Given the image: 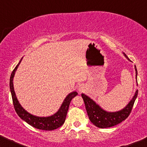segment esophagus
Masks as SVG:
<instances>
[{
    "instance_id": "1",
    "label": "esophagus",
    "mask_w": 147,
    "mask_h": 147,
    "mask_svg": "<svg viewBox=\"0 0 147 147\" xmlns=\"http://www.w3.org/2000/svg\"><path fill=\"white\" fill-rule=\"evenodd\" d=\"M84 86L82 84L79 85L78 87V90L79 93H81V92H82L83 90H84Z\"/></svg>"
}]
</instances>
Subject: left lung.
<instances>
[{
	"label": "left lung",
	"instance_id": "obj_1",
	"mask_svg": "<svg viewBox=\"0 0 147 147\" xmlns=\"http://www.w3.org/2000/svg\"><path fill=\"white\" fill-rule=\"evenodd\" d=\"M123 54L127 59L130 61L129 58L127 57V55L124 52ZM135 70L136 77L137 79L138 71L136 65ZM138 92V90H136V93L134 95L133 98L131 99L129 104L127 105L124 108L119 110V111L114 112H107L104 109H102L95 101H93L88 96L86 95L84 93H82V97L83 100H84L85 108H86L90 122L97 127L108 128L117 125L122 121L125 120L128 117V116L131 113L135 100L136 99Z\"/></svg>",
	"mask_w": 147,
	"mask_h": 147
}]
</instances>
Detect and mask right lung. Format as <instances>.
I'll return each instance as SVG.
<instances>
[{
  "instance_id": "obj_1",
  "label": "right lung",
  "mask_w": 147,
  "mask_h": 147,
  "mask_svg": "<svg viewBox=\"0 0 147 147\" xmlns=\"http://www.w3.org/2000/svg\"><path fill=\"white\" fill-rule=\"evenodd\" d=\"M22 60V58L20 61L16 65L15 69L12 71L11 74L9 81V86L11 93L12 96L13 104L14 108H15L16 113L18 114V115L22 120L26 121L27 123L29 124L30 125L32 126L33 127L37 128V129L41 130H48V131L57 129V128L60 127L65 123L71 101V99L74 97H76L78 95V93L76 91H74L67 95L66 98L63 101V104L60 107L59 110L55 114H54L53 115L50 116V117H36V116H34L31 115V114L28 113L26 110L24 109L20 104L19 103V101H18L17 97H16L15 91H14L13 83L14 75H15V73L18 66L20 64Z\"/></svg>"
}]
</instances>
